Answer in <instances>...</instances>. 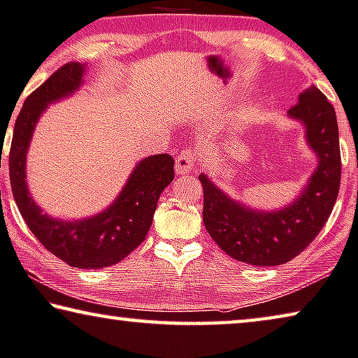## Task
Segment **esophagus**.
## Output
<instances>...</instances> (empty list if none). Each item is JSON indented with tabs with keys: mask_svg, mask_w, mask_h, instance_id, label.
I'll list each match as a JSON object with an SVG mask.
<instances>
[{
	"mask_svg": "<svg viewBox=\"0 0 358 358\" xmlns=\"http://www.w3.org/2000/svg\"><path fill=\"white\" fill-rule=\"evenodd\" d=\"M196 165V154L193 151H183L175 162V172L178 175L189 173Z\"/></svg>",
	"mask_w": 358,
	"mask_h": 358,
	"instance_id": "obj_1",
	"label": "esophagus"
}]
</instances>
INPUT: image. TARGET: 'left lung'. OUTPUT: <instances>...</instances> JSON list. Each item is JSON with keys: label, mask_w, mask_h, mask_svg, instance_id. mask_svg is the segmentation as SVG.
I'll list each match as a JSON object with an SVG mask.
<instances>
[{"label": "left lung", "mask_w": 358, "mask_h": 358, "mask_svg": "<svg viewBox=\"0 0 358 358\" xmlns=\"http://www.w3.org/2000/svg\"><path fill=\"white\" fill-rule=\"evenodd\" d=\"M306 127L307 145L318 165L302 193L276 212L249 209L201 173L202 218L210 238L233 259L255 266L289 262L302 252L331 215L341 185L339 130L333 104L312 85L287 110Z\"/></svg>", "instance_id": "1"}]
</instances>
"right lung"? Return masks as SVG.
<instances>
[{
	"mask_svg": "<svg viewBox=\"0 0 358 358\" xmlns=\"http://www.w3.org/2000/svg\"><path fill=\"white\" fill-rule=\"evenodd\" d=\"M83 73L85 64L67 62L25 99L14 125L9 178L15 204L35 238L67 265L88 270L115 265L145 241L159 196L175 177V162L169 154L143 159L115 201L94 217L71 222L43 213L27 188V151L46 106L76 93Z\"/></svg>",
	"mask_w": 358,
	"mask_h": 358,
	"instance_id": "add662e5",
	"label": "right lung"
}]
</instances>
